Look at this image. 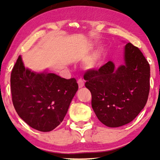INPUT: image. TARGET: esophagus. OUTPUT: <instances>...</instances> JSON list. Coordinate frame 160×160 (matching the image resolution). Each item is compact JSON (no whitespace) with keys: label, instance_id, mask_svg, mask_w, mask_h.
Returning a JSON list of instances; mask_svg holds the SVG:
<instances>
[{"label":"esophagus","instance_id":"1","mask_svg":"<svg viewBox=\"0 0 160 160\" xmlns=\"http://www.w3.org/2000/svg\"><path fill=\"white\" fill-rule=\"evenodd\" d=\"M78 86H79V88H82L85 85V82H84V81L82 79H79L78 80Z\"/></svg>","mask_w":160,"mask_h":160}]
</instances>
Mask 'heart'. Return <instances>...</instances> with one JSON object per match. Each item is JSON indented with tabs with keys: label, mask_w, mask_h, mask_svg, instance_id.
<instances>
[{
	"label": "heart",
	"mask_w": 160,
	"mask_h": 160,
	"mask_svg": "<svg viewBox=\"0 0 160 160\" xmlns=\"http://www.w3.org/2000/svg\"><path fill=\"white\" fill-rule=\"evenodd\" d=\"M96 63H97V58H94L92 59V60L89 62V65H90V67H94V66H95Z\"/></svg>",
	"instance_id": "obj_1"
}]
</instances>
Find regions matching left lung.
Returning <instances> with one entry per match:
<instances>
[{
  "instance_id": "8db88e82",
  "label": "left lung",
  "mask_w": 160,
  "mask_h": 160,
  "mask_svg": "<svg viewBox=\"0 0 160 160\" xmlns=\"http://www.w3.org/2000/svg\"><path fill=\"white\" fill-rule=\"evenodd\" d=\"M124 60L125 65L116 69L109 61L84 75L97 117L112 128L131 122L145 106L150 92V65L139 48L128 43Z\"/></svg>"
}]
</instances>
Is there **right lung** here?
I'll use <instances>...</instances> for the list:
<instances>
[{"mask_svg":"<svg viewBox=\"0 0 160 160\" xmlns=\"http://www.w3.org/2000/svg\"><path fill=\"white\" fill-rule=\"evenodd\" d=\"M10 87L19 116L42 132L52 131L63 121L78 89L75 78L67 80L54 73H37L25 68L20 56L12 70Z\"/></svg>","mask_w":160,"mask_h":160,"instance_id":"right-lung-1","label":"right lung"}]
</instances>
